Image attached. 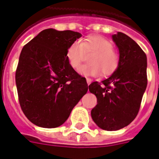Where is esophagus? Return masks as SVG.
<instances>
[{
  "instance_id": "34e87169",
  "label": "esophagus",
  "mask_w": 159,
  "mask_h": 159,
  "mask_svg": "<svg viewBox=\"0 0 159 159\" xmlns=\"http://www.w3.org/2000/svg\"><path fill=\"white\" fill-rule=\"evenodd\" d=\"M87 83H88V85H89V84H90V83H92V79L91 78H87Z\"/></svg>"
}]
</instances>
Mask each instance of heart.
<instances>
[{
    "instance_id": "b5f03b06",
    "label": "heart",
    "mask_w": 159,
    "mask_h": 159,
    "mask_svg": "<svg viewBox=\"0 0 159 159\" xmlns=\"http://www.w3.org/2000/svg\"><path fill=\"white\" fill-rule=\"evenodd\" d=\"M93 52L89 56L91 63L82 66L78 72L86 76L110 75L118 68L120 56L113 49V43L100 35H91L83 41L76 39L70 43L66 50L68 64L73 69H77L85 59L86 54Z\"/></svg>"
}]
</instances>
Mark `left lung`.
<instances>
[{"label": "left lung", "instance_id": "obj_1", "mask_svg": "<svg viewBox=\"0 0 159 159\" xmlns=\"http://www.w3.org/2000/svg\"><path fill=\"white\" fill-rule=\"evenodd\" d=\"M112 39L120 53L118 68L109 78L89 86L90 93L97 97L92 119L105 130H120L133 121L148 84L144 51L123 33L118 32Z\"/></svg>", "mask_w": 159, "mask_h": 159}]
</instances>
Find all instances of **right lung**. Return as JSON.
<instances>
[{"instance_id":"add662e5","label":"right lung","mask_w":159,"mask_h":159,"mask_svg":"<svg viewBox=\"0 0 159 159\" xmlns=\"http://www.w3.org/2000/svg\"><path fill=\"white\" fill-rule=\"evenodd\" d=\"M80 33L44 29L23 46L16 70L21 109L33 124L61 125L87 93L85 77L70 66L66 50Z\"/></svg>"}]
</instances>
